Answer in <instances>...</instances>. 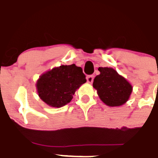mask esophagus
Masks as SVG:
<instances>
[{"mask_svg": "<svg viewBox=\"0 0 158 158\" xmlns=\"http://www.w3.org/2000/svg\"><path fill=\"white\" fill-rule=\"evenodd\" d=\"M94 76H86V80H87V82L88 83H92L94 81Z\"/></svg>", "mask_w": 158, "mask_h": 158, "instance_id": "obj_1", "label": "esophagus"}]
</instances>
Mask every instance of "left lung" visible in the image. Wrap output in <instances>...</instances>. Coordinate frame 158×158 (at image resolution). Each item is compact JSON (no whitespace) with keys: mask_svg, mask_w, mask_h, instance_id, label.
<instances>
[{"mask_svg":"<svg viewBox=\"0 0 158 158\" xmlns=\"http://www.w3.org/2000/svg\"><path fill=\"white\" fill-rule=\"evenodd\" d=\"M98 71L100 74L94 79L93 87L101 100L109 107L123 106L131 94V84L113 68L100 67Z\"/></svg>","mask_w":158,"mask_h":158,"instance_id":"1","label":"left lung"}]
</instances>
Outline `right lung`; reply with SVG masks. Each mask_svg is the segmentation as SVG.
I'll list each match as a JSON object with an SVG mask.
<instances>
[{
	"instance_id": "1",
	"label": "right lung",
	"mask_w": 158,
	"mask_h": 158,
	"mask_svg": "<svg viewBox=\"0 0 158 158\" xmlns=\"http://www.w3.org/2000/svg\"><path fill=\"white\" fill-rule=\"evenodd\" d=\"M86 82L80 67L60 65L41 75L36 82L37 92L49 106L60 108L72 100L76 89Z\"/></svg>"
}]
</instances>
